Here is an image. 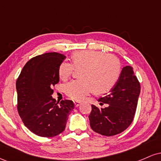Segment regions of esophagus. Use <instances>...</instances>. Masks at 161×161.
I'll list each match as a JSON object with an SVG mask.
<instances>
[{
  "label": "esophagus",
  "mask_w": 161,
  "mask_h": 161,
  "mask_svg": "<svg viewBox=\"0 0 161 161\" xmlns=\"http://www.w3.org/2000/svg\"><path fill=\"white\" fill-rule=\"evenodd\" d=\"M80 104H81V103L79 102V101H74V105H75V108H77V107H79V105H80Z\"/></svg>",
  "instance_id": "obj_1"
}]
</instances>
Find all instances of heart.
I'll return each mask as SVG.
<instances>
[{
    "mask_svg": "<svg viewBox=\"0 0 161 161\" xmlns=\"http://www.w3.org/2000/svg\"><path fill=\"white\" fill-rule=\"evenodd\" d=\"M72 64L62 62L58 75L63 81L68 80L74 69H79L80 79L66 85L64 92L75 101H82L86 95L108 92L115 86L121 73V64L114 54H106L95 50L74 51L71 55Z\"/></svg>",
    "mask_w": 161,
    "mask_h": 161,
    "instance_id": "1",
    "label": "heart"
}]
</instances>
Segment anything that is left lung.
<instances>
[{
  "label": "left lung",
  "instance_id": "8db88e82",
  "mask_svg": "<svg viewBox=\"0 0 161 161\" xmlns=\"http://www.w3.org/2000/svg\"><path fill=\"white\" fill-rule=\"evenodd\" d=\"M141 86L135 75L133 68H123L117 82L104 97L98 100L105 108L92 105L88 116L92 130L102 136H112L125 130L134 119Z\"/></svg>",
  "mask_w": 161,
  "mask_h": 161
}]
</instances>
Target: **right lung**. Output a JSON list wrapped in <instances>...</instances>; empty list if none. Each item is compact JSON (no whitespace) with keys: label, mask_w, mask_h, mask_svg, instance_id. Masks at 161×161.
Wrapping results in <instances>:
<instances>
[{"label":"right lung","mask_w":161,"mask_h":161,"mask_svg":"<svg viewBox=\"0 0 161 161\" xmlns=\"http://www.w3.org/2000/svg\"><path fill=\"white\" fill-rule=\"evenodd\" d=\"M66 56L56 52L32 57L16 80L17 110L24 125L41 137H54L65 129L74 103H57L51 95L59 82L58 67Z\"/></svg>","instance_id":"1"}]
</instances>
